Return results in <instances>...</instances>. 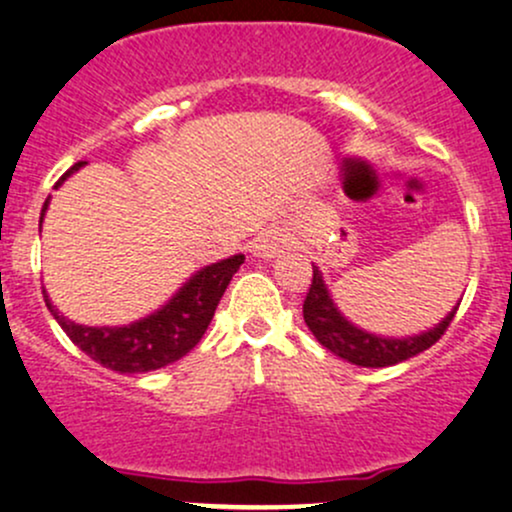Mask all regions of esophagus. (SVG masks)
Listing matches in <instances>:
<instances>
[{
  "label": "esophagus",
  "instance_id": "obj_1",
  "mask_svg": "<svg viewBox=\"0 0 512 512\" xmlns=\"http://www.w3.org/2000/svg\"><path fill=\"white\" fill-rule=\"evenodd\" d=\"M287 250V240L279 230H262L255 240L250 242V252L262 260H274V257L284 255Z\"/></svg>",
  "mask_w": 512,
  "mask_h": 512
}]
</instances>
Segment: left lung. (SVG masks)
Here are the masks:
<instances>
[{
    "instance_id": "8db88e82",
    "label": "left lung",
    "mask_w": 512,
    "mask_h": 512,
    "mask_svg": "<svg viewBox=\"0 0 512 512\" xmlns=\"http://www.w3.org/2000/svg\"><path fill=\"white\" fill-rule=\"evenodd\" d=\"M456 309L449 311L437 326L427 328L414 336H380V333H370L365 328L355 326L341 314V309L333 301L331 292H328L324 274L314 265V279H311L309 294L304 299V321L309 331L314 333L316 341L331 351L338 358L348 360V363L360 365V368H387V365L402 363L410 360L414 355L427 351L429 346L439 341L441 333L454 319Z\"/></svg>"
}]
</instances>
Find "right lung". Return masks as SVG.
<instances>
[{
    "label": "right lung",
    "mask_w": 512,
    "mask_h": 512,
    "mask_svg": "<svg viewBox=\"0 0 512 512\" xmlns=\"http://www.w3.org/2000/svg\"><path fill=\"white\" fill-rule=\"evenodd\" d=\"M83 164L85 161H78L71 166V171L61 176L56 188ZM48 203H51V196L46 198L41 208L39 233ZM242 260H245V255H230L228 260L201 267L157 311L125 326L75 324L51 304L46 289H43V299H46L48 311L58 321V326L95 363L117 370V373H149V370H159L164 365L176 363L196 348V343L201 341L208 324H211L215 306L228 289L230 279L240 270Z\"/></svg>",
    "instance_id": "obj_1"
}]
</instances>
